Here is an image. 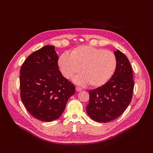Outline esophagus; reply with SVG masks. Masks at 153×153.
I'll return each mask as SVG.
<instances>
[{
    "mask_svg": "<svg viewBox=\"0 0 153 153\" xmlns=\"http://www.w3.org/2000/svg\"><path fill=\"white\" fill-rule=\"evenodd\" d=\"M82 89H81L80 87H76V91H77V92H80V91H81Z\"/></svg>",
    "mask_w": 153,
    "mask_h": 153,
    "instance_id": "obj_1",
    "label": "esophagus"
}]
</instances>
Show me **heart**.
I'll list each match as a JSON object with an SVG mask.
<instances>
[{
	"mask_svg": "<svg viewBox=\"0 0 153 153\" xmlns=\"http://www.w3.org/2000/svg\"><path fill=\"white\" fill-rule=\"evenodd\" d=\"M60 70L67 79L80 71L83 74L74 78L80 85L98 87L104 85L112 77L117 65L115 55L110 51L89 45H82L70 53H63L58 62Z\"/></svg>",
	"mask_w": 153,
	"mask_h": 153,
	"instance_id": "b5f03b06",
	"label": "heart"
}]
</instances>
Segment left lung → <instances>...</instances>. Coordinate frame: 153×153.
I'll return each instance as SVG.
<instances>
[{
  "label": "left lung",
  "instance_id": "left-lung-1",
  "mask_svg": "<svg viewBox=\"0 0 153 153\" xmlns=\"http://www.w3.org/2000/svg\"><path fill=\"white\" fill-rule=\"evenodd\" d=\"M114 54L117 65L112 78L102 86L89 91V103L86 111L96 122L108 123L118 118L132 99L134 81L131 64L120 50Z\"/></svg>",
  "mask_w": 153,
  "mask_h": 153
}]
</instances>
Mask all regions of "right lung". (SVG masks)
<instances>
[{
	"mask_svg": "<svg viewBox=\"0 0 153 153\" xmlns=\"http://www.w3.org/2000/svg\"><path fill=\"white\" fill-rule=\"evenodd\" d=\"M55 47L47 45L30 54L20 69V97L28 112L41 121L58 119L75 87L59 70Z\"/></svg>",
	"mask_w": 153,
	"mask_h": 153,
	"instance_id": "1",
	"label": "right lung"
}]
</instances>
